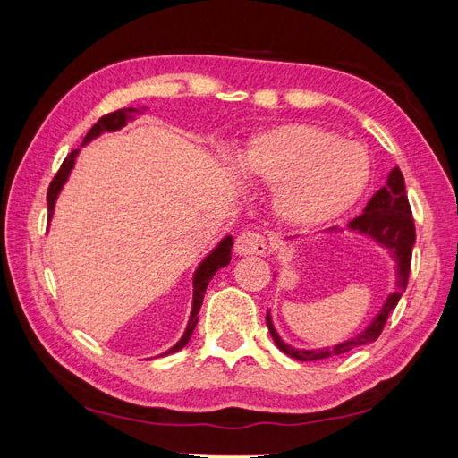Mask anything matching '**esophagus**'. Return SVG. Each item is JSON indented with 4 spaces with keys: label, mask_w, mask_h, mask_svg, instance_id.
<instances>
[{
    "label": "esophagus",
    "mask_w": 458,
    "mask_h": 458,
    "mask_svg": "<svg viewBox=\"0 0 458 458\" xmlns=\"http://www.w3.org/2000/svg\"><path fill=\"white\" fill-rule=\"evenodd\" d=\"M236 254L238 256H261L267 251V242L264 236H259L258 232H242V234L236 238Z\"/></svg>",
    "instance_id": "1"
}]
</instances>
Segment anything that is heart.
Returning <instances> with one entry per match:
<instances>
[{
    "label": "heart",
    "mask_w": 458,
    "mask_h": 458,
    "mask_svg": "<svg viewBox=\"0 0 458 458\" xmlns=\"http://www.w3.org/2000/svg\"><path fill=\"white\" fill-rule=\"evenodd\" d=\"M242 181L276 187L274 210L295 228H318L362 197L372 165L362 145L309 123H285L250 140L238 157Z\"/></svg>",
    "instance_id": "heart-1"
}]
</instances>
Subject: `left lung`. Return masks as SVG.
<instances>
[{"instance_id":"obj_1","label":"left lung","mask_w":458,"mask_h":458,"mask_svg":"<svg viewBox=\"0 0 458 458\" xmlns=\"http://www.w3.org/2000/svg\"><path fill=\"white\" fill-rule=\"evenodd\" d=\"M346 230L374 240L379 248H384L387 251V256L394 259V266H395V289L384 299L382 307L377 309V313L362 330H360V333L343 340V343H338L335 346L295 348L287 344L285 340L277 335L274 320H271V313L267 310L266 320H267V328L271 333V338H274V343L277 344L281 352H285L287 356L295 360H301V362L338 356V354L348 352V350L374 343V340L379 336V333H382L387 315L392 313L397 305V301L402 299L403 291L407 287V279H410L411 251L415 244V226L411 218L410 200H407V192H405V181L400 167H394L390 173H387L384 187L379 189L372 199H369L364 212L360 214V216L348 222ZM327 232L328 234H336V232H343V230L328 228ZM293 240L295 238H285V242H293Z\"/></svg>"}]
</instances>
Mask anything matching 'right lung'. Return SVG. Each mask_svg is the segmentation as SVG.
Instances as JSON below:
<instances>
[{"label": "right lung", "instance_id": "right-lung-1", "mask_svg": "<svg viewBox=\"0 0 458 458\" xmlns=\"http://www.w3.org/2000/svg\"><path fill=\"white\" fill-rule=\"evenodd\" d=\"M145 110L148 108H140V110H118V112H112L108 115H104V118H100L98 122H96L90 131L86 133V138L82 141L81 148H84L86 143H90L92 140L100 138L102 133L106 131H120L122 128H125L128 125V122H131L135 115H143ZM81 148L74 149L72 153L66 155V159L63 161L61 169H58V173L55 174V179L51 182V187H48V192H47V207H48V222H51L53 214H55V204H56V199L58 194H61L63 187L66 184L68 177H71V171L74 169V163H76V157H79L81 153ZM232 246H234V238L232 236H224L216 246H214L207 256L202 258V261L199 264V267L194 269V276H192V307H191V317H189V323H187V328H184L182 336L179 338L177 344H173L167 352H163L161 356H167V354H173L177 352V350H181L184 344L189 343L191 340V335L194 327H197L199 323V310L202 307V299H204V291H207L210 279L214 277V274L220 267H226L230 264V258H232Z\"/></svg>", "mask_w": 458, "mask_h": 458}]
</instances>
